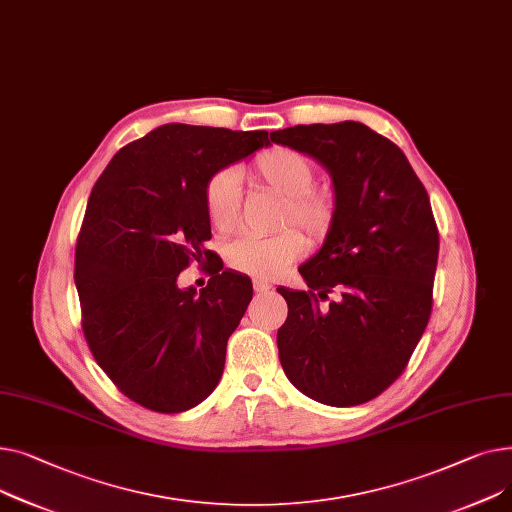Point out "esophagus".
I'll return each mask as SVG.
<instances>
[{"label":"esophagus","instance_id":"34e87169","mask_svg":"<svg viewBox=\"0 0 512 512\" xmlns=\"http://www.w3.org/2000/svg\"><path fill=\"white\" fill-rule=\"evenodd\" d=\"M252 285H254V291H256V293H264V291L270 289V283L264 281V279H254Z\"/></svg>","mask_w":512,"mask_h":512}]
</instances>
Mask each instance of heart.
<instances>
[{"label": "heart", "mask_w": 512, "mask_h": 512, "mask_svg": "<svg viewBox=\"0 0 512 512\" xmlns=\"http://www.w3.org/2000/svg\"><path fill=\"white\" fill-rule=\"evenodd\" d=\"M256 184L285 198L283 225H297L310 239H322L335 219L333 196L314 190L316 171L308 157L291 148H270L252 167ZM242 182L233 167L217 171L204 188L206 217L219 233H233L239 225ZM304 254V237L293 229L273 237H239L227 248V264L254 277H277Z\"/></svg>", "instance_id": "heart-1"}]
</instances>
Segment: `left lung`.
<instances>
[{"label":"left lung","instance_id":"1","mask_svg":"<svg viewBox=\"0 0 512 512\" xmlns=\"http://www.w3.org/2000/svg\"><path fill=\"white\" fill-rule=\"evenodd\" d=\"M270 140L320 163L335 194L324 244L299 266L310 291L277 289L289 306L281 366L318 403H366L401 376L430 320L438 229L428 192L403 150L359 122L285 128Z\"/></svg>","mask_w":512,"mask_h":512}]
</instances>
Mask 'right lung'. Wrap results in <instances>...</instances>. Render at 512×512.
Returning a JSON list of instances; mask_svg holds the SVG:
<instances>
[{
    "instance_id": "right-lung-1",
    "label": "right lung",
    "mask_w": 512,
    "mask_h": 512,
    "mask_svg": "<svg viewBox=\"0 0 512 512\" xmlns=\"http://www.w3.org/2000/svg\"><path fill=\"white\" fill-rule=\"evenodd\" d=\"M268 144L266 130L165 124L119 150L90 192L74 268L82 330L113 384L150 411H188L223 376L252 281L217 260L200 293L177 277L210 239L208 179Z\"/></svg>"
}]
</instances>
